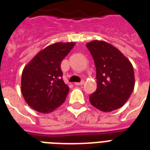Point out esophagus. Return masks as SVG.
<instances>
[{
    "label": "esophagus",
    "mask_w": 150,
    "mask_h": 150,
    "mask_svg": "<svg viewBox=\"0 0 150 150\" xmlns=\"http://www.w3.org/2000/svg\"><path fill=\"white\" fill-rule=\"evenodd\" d=\"M84 83V81H81L80 83H75V85H77V86H80V85H83Z\"/></svg>",
    "instance_id": "1"
}]
</instances>
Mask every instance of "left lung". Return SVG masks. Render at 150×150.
Returning <instances> with one entry per match:
<instances>
[{"mask_svg":"<svg viewBox=\"0 0 150 150\" xmlns=\"http://www.w3.org/2000/svg\"><path fill=\"white\" fill-rule=\"evenodd\" d=\"M86 47L96 67L97 89L90 95L93 106L110 112L127 102L134 88V72L131 63L119 50L105 41L93 40Z\"/></svg>","mask_w":150,"mask_h":150,"instance_id":"8db88e82","label":"left lung"}]
</instances>
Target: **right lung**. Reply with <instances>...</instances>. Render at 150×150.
<instances>
[{
  "label": "right lung",
  "instance_id": "add662e5",
  "mask_svg": "<svg viewBox=\"0 0 150 150\" xmlns=\"http://www.w3.org/2000/svg\"><path fill=\"white\" fill-rule=\"evenodd\" d=\"M75 43H55L40 51L24 67L21 93L30 107L47 114L60 106L69 87L63 80L61 62Z\"/></svg>",
  "mask_w": 150,
  "mask_h": 150
}]
</instances>
